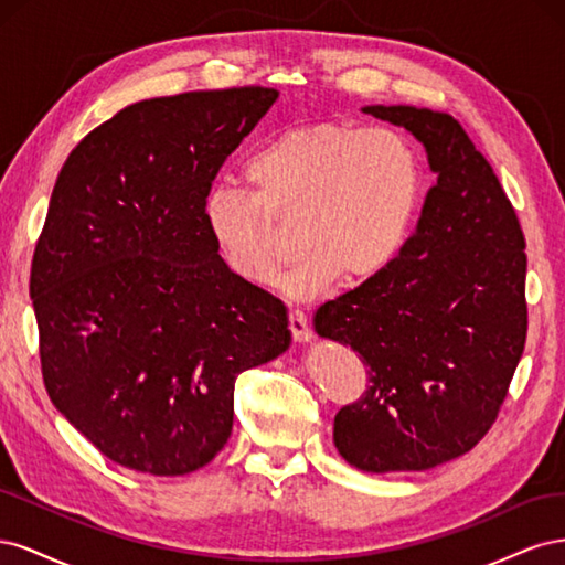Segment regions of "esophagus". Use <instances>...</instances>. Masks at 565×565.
Here are the masks:
<instances>
[{"label": "esophagus", "mask_w": 565, "mask_h": 565, "mask_svg": "<svg viewBox=\"0 0 565 565\" xmlns=\"http://www.w3.org/2000/svg\"><path fill=\"white\" fill-rule=\"evenodd\" d=\"M289 332H292L295 341H299V344H303V341H309L313 337L311 324L301 311H289Z\"/></svg>", "instance_id": "esophagus-1"}]
</instances>
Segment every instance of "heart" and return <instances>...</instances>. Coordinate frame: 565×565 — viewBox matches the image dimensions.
<instances>
[{"mask_svg":"<svg viewBox=\"0 0 565 565\" xmlns=\"http://www.w3.org/2000/svg\"><path fill=\"white\" fill-rule=\"evenodd\" d=\"M252 191L214 185L202 218L237 280L268 285L280 256L276 221H292L289 299H316L341 278L361 285L403 249L424 198L417 146L391 127L303 125L273 136L245 162Z\"/></svg>","mask_w":565,"mask_h":565,"instance_id":"obj_1","label":"heart"}]
</instances>
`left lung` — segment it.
Instances as JSON below:
<instances>
[{"instance_id":"1","label":"left lung","mask_w":565,"mask_h":565,"mask_svg":"<svg viewBox=\"0 0 565 565\" xmlns=\"http://www.w3.org/2000/svg\"><path fill=\"white\" fill-rule=\"evenodd\" d=\"M363 113L413 134L436 185L391 266L324 301L313 328L367 367L365 396L334 417L339 455L370 473L424 471L469 452L498 419L527 332L525 237L455 117L415 106Z\"/></svg>"}]
</instances>
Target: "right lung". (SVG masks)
Masks as SVG:
<instances>
[{"label": "right lung", "mask_w": 565, "mask_h": 565, "mask_svg": "<svg viewBox=\"0 0 565 565\" xmlns=\"http://www.w3.org/2000/svg\"><path fill=\"white\" fill-rule=\"evenodd\" d=\"M276 100L266 87L139 100L56 179L30 270L44 386L127 469L210 465L237 374L292 341L285 303L233 276L202 218L221 164Z\"/></svg>", "instance_id": "obj_1"}]
</instances>
